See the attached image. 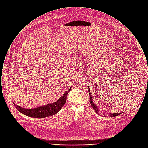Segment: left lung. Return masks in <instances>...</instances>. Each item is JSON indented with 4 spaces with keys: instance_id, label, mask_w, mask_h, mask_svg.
I'll return each instance as SVG.
<instances>
[{
    "instance_id": "left-lung-1",
    "label": "left lung",
    "mask_w": 148,
    "mask_h": 148,
    "mask_svg": "<svg viewBox=\"0 0 148 148\" xmlns=\"http://www.w3.org/2000/svg\"><path fill=\"white\" fill-rule=\"evenodd\" d=\"M88 92H89V95H90V98H89L90 99V103L91 106H92V108L94 109V110L96 112V113H97V114H98L99 110L98 106H96V105L94 103V102H93V100H92V95H91V93H90V89H89V86H88ZM121 113H110V114H109V116H110V117H114V116H118V115H120V114H121Z\"/></svg>"
}]
</instances>
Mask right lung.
<instances>
[{
    "instance_id": "add662e5",
    "label": "right lung",
    "mask_w": 148,
    "mask_h": 148,
    "mask_svg": "<svg viewBox=\"0 0 148 148\" xmlns=\"http://www.w3.org/2000/svg\"><path fill=\"white\" fill-rule=\"evenodd\" d=\"M71 88H69L67 91L65 92L63 95L61 96L60 98L56 101L51 104H48L45 106L36 107L33 109H26L15 105L14 103L13 104L19 112L29 117L35 118H43L50 116L56 114L62 108L66 102L67 95L69 92L71 90Z\"/></svg>"
}]
</instances>
